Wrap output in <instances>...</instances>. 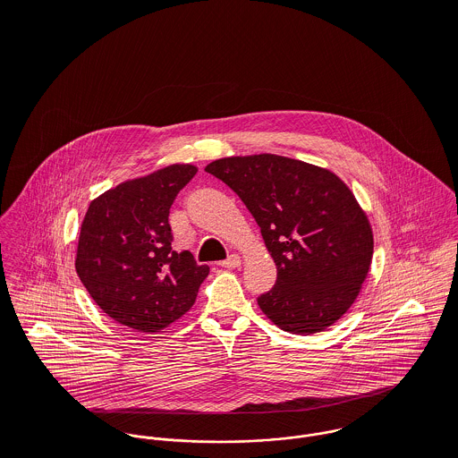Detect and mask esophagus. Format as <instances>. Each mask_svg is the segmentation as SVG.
Here are the masks:
<instances>
[{
  "instance_id": "esophagus-1",
  "label": "esophagus",
  "mask_w": 458,
  "mask_h": 458,
  "mask_svg": "<svg viewBox=\"0 0 458 458\" xmlns=\"http://www.w3.org/2000/svg\"><path fill=\"white\" fill-rule=\"evenodd\" d=\"M240 264H242V259H240V256H236V254H233V256H229L225 261L220 262L222 267H229V269L238 267Z\"/></svg>"
}]
</instances>
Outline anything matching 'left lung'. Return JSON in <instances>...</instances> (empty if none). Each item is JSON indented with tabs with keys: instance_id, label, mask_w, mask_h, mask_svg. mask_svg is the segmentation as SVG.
Listing matches in <instances>:
<instances>
[{
	"instance_id": "1",
	"label": "left lung",
	"mask_w": 458,
	"mask_h": 458,
	"mask_svg": "<svg viewBox=\"0 0 458 458\" xmlns=\"http://www.w3.org/2000/svg\"><path fill=\"white\" fill-rule=\"evenodd\" d=\"M206 173L243 200L276 264V282L258 298L284 331L310 335L338 321L369 273L374 238L367 215L329 173L278 155L220 158Z\"/></svg>"
}]
</instances>
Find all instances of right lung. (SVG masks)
I'll use <instances>...</instances> for the list:
<instances>
[{
  "label": "right lung",
  "instance_id": "right-lung-1",
  "mask_svg": "<svg viewBox=\"0 0 458 458\" xmlns=\"http://www.w3.org/2000/svg\"><path fill=\"white\" fill-rule=\"evenodd\" d=\"M197 167L174 164L91 200L75 269L93 301L114 321L155 333L189 312L209 266L173 250L169 211Z\"/></svg>",
  "mask_w": 458,
  "mask_h": 458
}]
</instances>
